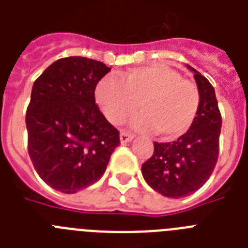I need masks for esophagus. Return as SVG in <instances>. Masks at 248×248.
<instances>
[{"mask_svg":"<svg viewBox=\"0 0 248 248\" xmlns=\"http://www.w3.org/2000/svg\"><path fill=\"white\" fill-rule=\"evenodd\" d=\"M132 139H134V135H131V134H128V132L122 131V132H121V134H120L121 144H126V143H128V141H131Z\"/></svg>","mask_w":248,"mask_h":248,"instance_id":"1","label":"esophagus"}]
</instances>
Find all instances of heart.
<instances>
[{
	"label": "heart",
	"instance_id": "obj_1",
	"mask_svg": "<svg viewBox=\"0 0 248 248\" xmlns=\"http://www.w3.org/2000/svg\"><path fill=\"white\" fill-rule=\"evenodd\" d=\"M95 100L110 124H122L140 107L144 113L132 118V127L176 139L196 121L201 93L196 83L175 69L152 64L124 72L120 81L101 78L95 86Z\"/></svg>",
	"mask_w": 248,
	"mask_h": 248
}]
</instances>
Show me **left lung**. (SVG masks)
<instances>
[{"mask_svg": "<svg viewBox=\"0 0 248 248\" xmlns=\"http://www.w3.org/2000/svg\"><path fill=\"white\" fill-rule=\"evenodd\" d=\"M201 93L196 121L184 135L171 143L155 141V152L141 166L148 185L170 198H181L203 186L219 157L221 131L215 89L206 77L190 65Z\"/></svg>", "mask_w": 248, "mask_h": 248, "instance_id": "left-lung-1", "label": "left lung"}]
</instances>
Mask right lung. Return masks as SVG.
I'll return each instance as SVG.
<instances>
[{
    "mask_svg": "<svg viewBox=\"0 0 248 248\" xmlns=\"http://www.w3.org/2000/svg\"><path fill=\"white\" fill-rule=\"evenodd\" d=\"M110 68L69 56L54 62L34 81L25 114L28 153L52 189L73 194L104 175L120 132L95 103V86Z\"/></svg>",
    "mask_w": 248,
    "mask_h": 248,
    "instance_id": "right-lung-1",
    "label": "right lung"
}]
</instances>
